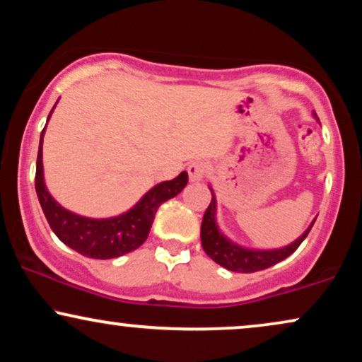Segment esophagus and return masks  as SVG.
Segmentation results:
<instances>
[{"label":"esophagus","instance_id":"obj_1","mask_svg":"<svg viewBox=\"0 0 362 362\" xmlns=\"http://www.w3.org/2000/svg\"><path fill=\"white\" fill-rule=\"evenodd\" d=\"M187 170H189L190 182H200L209 173V165L205 162H194L190 163Z\"/></svg>","mask_w":362,"mask_h":362}]
</instances>
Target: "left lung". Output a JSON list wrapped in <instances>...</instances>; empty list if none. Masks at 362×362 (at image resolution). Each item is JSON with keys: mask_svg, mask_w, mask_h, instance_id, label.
Returning <instances> with one entry per match:
<instances>
[{"mask_svg": "<svg viewBox=\"0 0 362 362\" xmlns=\"http://www.w3.org/2000/svg\"><path fill=\"white\" fill-rule=\"evenodd\" d=\"M315 120L319 122V118L315 117ZM209 189L212 192V200H210L209 209L204 214L202 227H200V240H202L205 254L214 262H217L223 269H227V271L249 274L272 267V265L289 257L297 247L303 244V240L308 237L309 230L313 228L315 222L313 221V223H310L303 235L297 237L289 245L281 247V249H250V247L240 245L232 239H228L221 230V227L217 223V199H215L212 187H209Z\"/></svg>", "mask_w": 362, "mask_h": 362, "instance_id": "left-lung-1", "label": "left lung"}]
</instances>
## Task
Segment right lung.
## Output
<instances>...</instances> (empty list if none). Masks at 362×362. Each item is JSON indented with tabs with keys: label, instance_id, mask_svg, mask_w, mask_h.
<instances>
[{
	"label": "right lung",
	"instance_id": "obj_1",
	"mask_svg": "<svg viewBox=\"0 0 362 362\" xmlns=\"http://www.w3.org/2000/svg\"><path fill=\"white\" fill-rule=\"evenodd\" d=\"M57 107V103H54ZM49 112L52 117L53 110ZM47 130L45 125L40 136L38 158H36V177L35 189L38 195L40 205L43 209L45 217L63 244L76 250V252L91 259H115L125 255L147 240L150 228H152L155 214L160 205L168 199L180 194L185 189L189 175L182 172L173 180L160 182L152 187L147 194L127 212L108 218H91L78 215L71 210L62 207L53 199L47 189L43 177V135Z\"/></svg>",
	"mask_w": 362,
	"mask_h": 362
}]
</instances>
